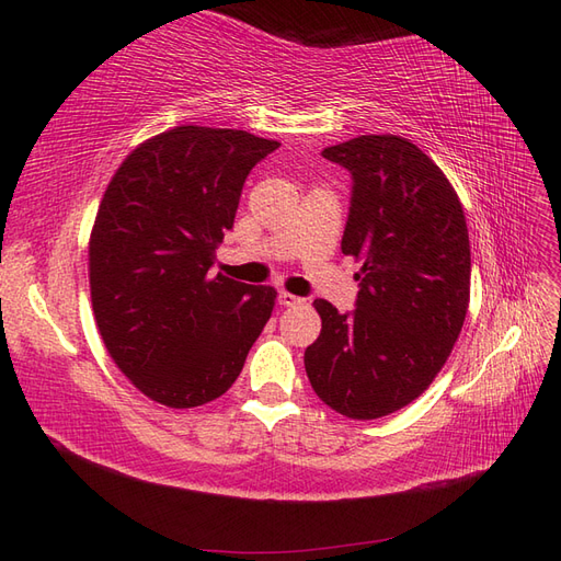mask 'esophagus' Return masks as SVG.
<instances>
[{
  "label": "esophagus",
  "mask_w": 561,
  "mask_h": 561,
  "mask_svg": "<svg viewBox=\"0 0 561 561\" xmlns=\"http://www.w3.org/2000/svg\"><path fill=\"white\" fill-rule=\"evenodd\" d=\"M278 301L280 307H297V304H301V297H295L293 293H278Z\"/></svg>",
  "instance_id": "34e87169"
}]
</instances>
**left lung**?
Masks as SVG:
<instances>
[{
    "label": "left lung",
    "instance_id": "1",
    "mask_svg": "<svg viewBox=\"0 0 561 561\" xmlns=\"http://www.w3.org/2000/svg\"><path fill=\"white\" fill-rule=\"evenodd\" d=\"M351 173L342 252L360 260L355 311L316 299L322 330L304 353L316 396L348 419H379L426 390L470 301L466 215L445 173L398 135L322 149Z\"/></svg>",
    "mask_w": 561,
    "mask_h": 561
}]
</instances>
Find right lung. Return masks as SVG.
<instances>
[{"mask_svg":"<svg viewBox=\"0 0 561 561\" xmlns=\"http://www.w3.org/2000/svg\"><path fill=\"white\" fill-rule=\"evenodd\" d=\"M276 140L178 126L135 147L100 201L89 241L100 336L128 381L173 410L239 379L276 290L210 276L245 178Z\"/></svg>","mask_w":561,"mask_h":561,"instance_id":"1","label":"right lung"}]
</instances>
